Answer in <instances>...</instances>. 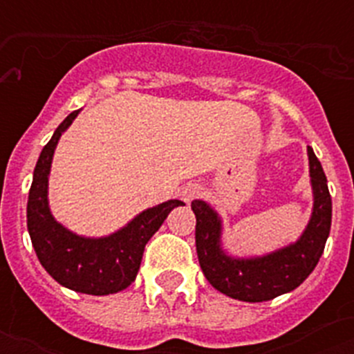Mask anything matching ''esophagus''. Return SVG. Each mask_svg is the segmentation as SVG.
Listing matches in <instances>:
<instances>
[{
    "label": "esophagus",
    "instance_id": "34e87169",
    "mask_svg": "<svg viewBox=\"0 0 354 354\" xmlns=\"http://www.w3.org/2000/svg\"><path fill=\"white\" fill-rule=\"evenodd\" d=\"M200 193H202V185H200V183H185L182 187V191H180V198H182L183 202H191V200H194L196 196H200Z\"/></svg>",
    "mask_w": 354,
    "mask_h": 354
}]
</instances>
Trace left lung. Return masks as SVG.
Segmentation results:
<instances>
[{
    "instance_id": "left-lung-1",
    "label": "left lung",
    "mask_w": 354,
    "mask_h": 354,
    "mask_svg": "<svg viewBox=\"0 0 354 354\" xmlns=\"http://www.w3.org/2000/svg\"><path fill=\"white\" fill-rule=\"evenodd\" d=\"M308 167L313 183V216L294 244L261 257H232L222 250V221L204 200H193L196 216V253L205 279L216 290L239 301L259 303L292 292L316 268L330 232V202L327 178L322 163L308 147Z\"/></svg>"
}]
</instances>
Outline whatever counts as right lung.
<instances>
[{"instance_id":"obj_1","label":"right lung","mask_w":354,"mask_h":354,"mask_svg":"<svg viewBox=\"0 0 354 354\" xmlns=\"http://www.w3.org/2000/svg\"><path fill=\"white\" fill-rule=\"evenodd\" d=\"M79 112L75 110L58 124L36 161L27 202V230L36 257L57 283L80 294L108 296L132 285L143 259L145 244L160 230L167 215L183 202L169 200L150 207L119 232L101 239L80 236L55 221L47 202L53 154L62 132L68 130Z\"/></svg>"}]
</instances>
